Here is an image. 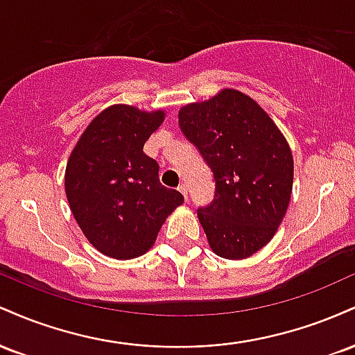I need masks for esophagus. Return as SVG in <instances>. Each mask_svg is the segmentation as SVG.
Wrapping results in <instances>:
<instances>
[{"label":"esophagus","instance_id":"esophagus-1","mask_svg":"<svg viewBox=\"0 0 355 355\" xmlns=\"http://www.w3.org/2000/svg\"><path fill=\"white\" fill-rule=\"evenodd\" d=\"M178 190H180V193L183 195V197H185V200H187V198H189V193H187V185H185V183H180V185H178Z\"/></svg>","mask_w":355,"mask_h":355}]
</instances>
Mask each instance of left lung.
I'll list each match as a JSON object with an SVG mask.
<instances>
[{
	"label": "left lung",
	"instance_id": "8db88e82",
	"mask_svg": "<svg viewBox=\"0 0 355 355\" xmlns=\"http://www.w3.org/2000/svg\"><path fill=\"white\" fill-rule=\"evenodd\" d=\"M183 135L214 172V202L197 210L211 250L247 259L270 242L291 202L294 158L272 118L225 88L178 112Z\"/></svg>",
	"mask_w": 355,
	"mask_h": 355
}]
</instances>
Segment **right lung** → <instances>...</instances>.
Returning a JSON list of instances; mask_svg holds the SVG:
<instances>
[{
	"label": "right lung",
	"mask_w": 355,
	"mask_h": 355,
	"mask_svg": "<svg viewBox=\"0 0 355 355\" xmlns=\"http://www.w3.org/2000/svg\"><path fill=\"white\" fill-rule=\"evenodd\" d=\"M165 113L113 105L87 126L68 158L64 191L88 242L112 259L148 252L183 195L166 189L144 145Z\"/></svg>",
	"instance_id": "1"
}]
</instances>
